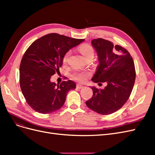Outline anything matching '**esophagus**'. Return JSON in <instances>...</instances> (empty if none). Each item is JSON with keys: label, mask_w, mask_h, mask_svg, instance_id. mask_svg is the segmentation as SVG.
<instances>
[{"label": "esophagus", "mask_w": 155, "mask_h": 155, "mask_svg": "<svg viewBox=\"0 0 155 155\" xmlns=\"http://www.w3.org/2000/svg\"><path fill=\"white\" fill-rule=\"evenodd\" d=\"M77 88H83V85H81V84H78V85H77Z\"/></svg>", "instance_id": "1"}]
</instances>
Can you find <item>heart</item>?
I'll return each instance as SVG.
<instances>
[{
    "instance_id": "heart-1",
    "label": "heart",
    "mask_w": 155,
    "mask_h": 155,
    "mask_svg": "<svg viewBox=\"0 0 155 155\" xmlns=\"http://www.w3.org/2000/svg\"><path fill=\"white\" fill-rule=\"evenodd\" d=\"M79 50L81 52V54L83 55V56L85 59H86L87 58L89 57V56H91V55L94 56V50H93L92 46L89 45H87V44L81 45L79 47ZM70 51H68L64 55L63 59V61L64 63H65L67 61L69 55H70ZM86 77H87V74H85V73L76 72V73L73 74V75H72V78L74 79H75V80H77L78 81H85V79H86Z\"/></svg>"
}]
</instances>
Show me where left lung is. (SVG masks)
<instances>
[{
  "instance_id": "8db88e82",
  "label": "left lung",
  "mask_w": 155,
  "mask_h": 155,
  "mask_svg": "<svg viewBox=\"0 0 155 155\" xmlns=\"http://www.w3.org/2000/svg\"><path fill=\"white\" fill-rule=\"evenodd\" d=\"M91 44L99 62L92 81L106 82L107 85L101 90L91 87L93 95L86 105L98 114H110L122 107L129 99L136 78L134 64L127 51L109 41L98 38L93 39Z\"/></svg>"
}]
</instances>
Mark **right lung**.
<instances>
[{"instance_id": "obj_1", "label": "right lung", "mask_w": 155, "mask_h": 155, "mask_svg": "<svg viewBox=\"0 0 155 155\" xmlns=\"http://www.w3.org/2000/svg\"><path fill=\"white\" fill-rule=\"evenodd\" d=\"M85 39L49 34L34 41L23 55L20 86L26 102L39 113L49 114L64 105L68 92L76 88L73 81L56 84L51 76L59 71L64 55Z\"/></svg>"}]
</instances>
